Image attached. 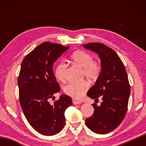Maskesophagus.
<instances>
[{
	"mask_svg": "<svg viewBox=\"0 0 146 146\" xmlns=\"http://www.w3.org/2000/svg\"><path fill=\"white\" fill-rule=\"evenodd\" d=\"M73 103L75 105H76V104H80L82 103V102H80V101H77V100H73Z\"/></svg>",
	"mask_w": 146,
	"mask_h": 146,
	"instance_id": "1",
	"label": "esophagus"
}]
</instances>
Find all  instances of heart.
Instances as JSON below:
<instances>
[{
    "mask_svg": "<svg viewBox=\"0 0 146 146\" xmlns=\"http://www.w3.org/2000/svg\"><path fill=\"white\" fill-rule=\"evenodd\" d=\"M76 65L82 68L83 76L90 80H95L99 77L102 71V65L98 60H93V56L85 51L79 50L74 52L71 56ZM66 64L64 62L57 64L55 68V75L59 80L64 81L66 78ZM89 88L86 81L81 82H70L64 87V91L73 98L80 99L84 95Z\"/></svg>",
    "mask_w": 146,
    "mask_h": 146,
    "instance_id": "b5f03b06",
    "label": "heart"
}]
</instances>
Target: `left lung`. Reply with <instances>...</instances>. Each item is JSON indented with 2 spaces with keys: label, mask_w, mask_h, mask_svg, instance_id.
<instances>
[{
  "label": "left lung",
  "mask_w": 146,
  "mask_h": 146,
  "mask_svg": "<svg viewBox=\"0 0 146 146\" xmlns=\"http://www.w3.org/2000/svg\"><path fill=\"white\" fill-rule=\"evenodd\" d=\"M82 46L97 53L102 65L99 77L87 95L95 100L101 98L102 102L99 106L92 104L94 113L85 123L93 132L106 134L116 129L126 114L130 95L127 75L122 61L111 48L98 42Z\"/></svg>",
  "instance_id": "1"
}]
</instances>
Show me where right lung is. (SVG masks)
<instances>
[{
	"instance_id": "right-lung-1",
	"label": "right lung",
	"mask_w": 146,
	"mask_h": 146,
	"mask_svg": "<svg viewBox=\"0 0 146 146\" xmlns=\"http://www.w3.org/2000/svg\"><path fill=\"white\" fill-rule=\"evenodd\" d=\"M69 48L46 42L22 62L18 78L20 104L29 124L43 135H55L63 129L64 112L72 105L71 98L66 95H62L53 104L49 102L60 90L53 73V63Z\"/></svg>"
}]
</instances>
